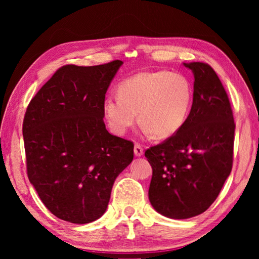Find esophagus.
<instances>
[{"label": "esophagus", "instance_id": "34e87169", "mask_svg": "<svg viewBox=\"0 0 259 259\" xmlns=\"http://www.w3.org/2000/svg\"><path fill=\"white\" fill-rule=\"evenodd\" d=\"M134 153L136 156H142L143 153H144V150L143 147L139 145V144H135V147H134Z\"/></svg>", "mask_w": 259, "mask_h": 259}]
</instances>
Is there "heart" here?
Here are the masks:
<instances>
[{
    "label": "heart",
    "mask_w": 259,
    "mask_h": 259,
    "mask_svg": "<svg viewBox=\"0 0 259 259\" xmlns=\"http://www.w3.org/2000/svg\"><path fill=\"white\" fill-rule=\"evenodd\" d=\"M192 103V88L185 76L169 71L140 72L108 95L103 111L114 134L124 135L139 121L156 139L176 136L185 124Z\"/></svg>",
    "instance_id": "1"
}]
</instances>
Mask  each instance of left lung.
Wrapping results in <instances>:
<instances>
[{"instance_id": "1", "label": "left lung", "mask_w": 259, "mask_h": 259, "mask_svg": "<svg viewBox=\"0 0 259 259\" xmlns=\"http://www.w3.org/2000/svg\"><path fill=\"white\" fill-rule=\"evenodd\" d=\"M194 75L193 104L174 137L145 152L153 175L148 199L157 212L187 219L204 212L221 192L233 163L234 119L216 72L184 63Z\"/></svg>"}]
</instances>
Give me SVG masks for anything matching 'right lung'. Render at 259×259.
Masks as SVG:
<instances>
[{"instance_id":"obj_1","label":"right lung","mask_w":259,"mask_h":259,"mask_svg":"<svg viewBox=\"0 0 259 259\" xmlns=\"http://www.w3.org/2000/svg\"><path fill=\"white\" fill-rule=\"evenodd\" d=\"M123 61L66 65L30 100L23 136L27 175L50 211L88 224L106 211L113 184L134 159V144L108 133L105 95Z\"/></svg>"}]
</instances>
